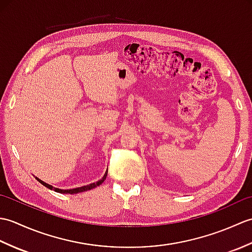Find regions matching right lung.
Listing matches in <instances>:
<instances>
[{
	"label": "right lung",
	"instance_id": "obj_1",
	"mask_svg": "<svg viewBox=\"0 0 252 252\" xmlns=\"http://www.w3.org/2000/svg\"><path fill=\"white\" fill-rule=\"evenodd\" d=\"M107 172H108V170L106 171V173H105V175L103 176V178H101L99 181L96 182V183H91V184H89V185H84V186H81V187H76V189H57V187H54V186H52V185H50V184L45 183V182L40 180L39 178H35V179H36L37 181H39L42 185H44L45 187H47V189H53V190H55L56 192H61V194H71V195H72V194H78V192L91 190V189H95V187L99 186V185H100L101 183H103V182L106 180Z\"/></svg>",
	"mask_w": 252,
	"mask_h": 252
}]
</instances>
